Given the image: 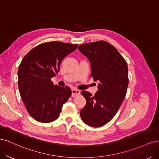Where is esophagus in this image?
<instances>
[{
  "instance_id": "esophagus-1",
  "label": "esophagus",
  "mask_w": 159,
  "mask_h": 159,
  "mask_svg": "<svg viewBox=\"0 0 159 159\" xmlns=\"http://www.w3.org/2000/svg\"><path fill=\"white\" fill-rule=\"evenodd\" d=\"M80 94V91L79 90H77V89H73L72 90V96L73 97H75L76 96H78Z\"/></svg>"
}]
</instances>
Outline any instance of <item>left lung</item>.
<instances>
[{
  "label": "left lung",
  "mask_w": 159,
  "mask_h": 159,
  "mask_svg": "<svg viewBox=\"0 0 159 159\" xmlns=\"http://www.w3.org/2000/svg\"><path fill=\"white\" fill-rule=\"evenodd\" d=\"M78 49L90 61V76L99 82L94 96L81 92L86 104L80 116L86 125L100 127L113 118L125 98L129 83L127 64L118 51L105 41L82 44Z\"/></svg>",
  "instance_id": "left-lung-1"
}]
</instances>
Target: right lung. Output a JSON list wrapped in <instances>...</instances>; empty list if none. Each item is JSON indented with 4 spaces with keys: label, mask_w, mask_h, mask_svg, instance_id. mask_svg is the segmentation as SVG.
Masks as SVG:
<instances>
[{
    "label": "right lung",
    "mask_w": 159,
    "mask_h": 159,
    "mask_svg": "<svg viewBox=\"0 0 159 159\" xmlns=\"http://www.w3.org/2000/svg\"><path fill=\"white\" fill-rule=\"evenodd\" d=\"M78 44L50 42L39 44L24 56L18 70V89L29 114L49 123L57 120L63 105L71 96L69 86L54 85L51 79L59 71L62 60Z\"/></svg>",
    "instance_id": "add662e5"
}]
</instances>
